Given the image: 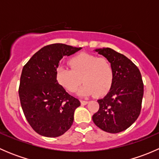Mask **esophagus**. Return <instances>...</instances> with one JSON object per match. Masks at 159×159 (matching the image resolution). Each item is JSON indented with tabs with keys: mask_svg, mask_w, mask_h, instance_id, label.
Wrapping results in <instances>:
<instances>
[{
	"mask_svg": "<svg viewBox=\"0 0 159 159\" xmlns=\"http://www.w3.org/2000/svg\"><path fill=\"white\" fill-rule=\"evenodd\" d=\"M81 105H87L88 103H89V102H88V101L81 100Z\"/></svg>",
	"mask_w": 159,
	"mask_h": 159,
	"instance_id": "esophagus-1",
	"label": "esophagus"
}]
</instances>
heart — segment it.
Masks as SVG:
<instances>
[{
  "label": "heart",
  "mask_w": 159,
  "mask_h": 159,
  "mask_svg": "<svg viewBox=\"0 0 159 159\" xmlns=\"http://www.w3.org/2000/svg\"><path fill=\"white\" fill-rule=\"evenodd\" d=\"M68 64L70 68L57 67L55 78L58 84L70 92L78 90L81 80L84 84L78 91L81 96L91 95L94 93L98 96L103 95L111 88L114 70L105 57L81 53L70 58Z\"/></svg>",
  "instance_id": "heart-1"
}]
</instances>
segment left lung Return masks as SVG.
I'll return each instance as SVG.
<instances>
[{"instance_id":"left-lung-1","label":"left lung","mask_w":159,"mask_h":159,"mask_svg":"<svg viewBox=\"0 0 159 159\" xmlns=\"http://www.w3.org/2000/svg\"><path fill=\"white\" fill-rule=\"evenodd\" d=\"M95 51L106 57L112 65L114 81L107 95L98 100L99 109L92 120L106 132H121L129 128L140 115L144 94L142 75L124 54L109 48Z\"/></svg>"}]
</instances>
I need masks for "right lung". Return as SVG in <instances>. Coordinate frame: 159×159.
<instances>
[{"label": "right lung", "mask_w": 159, "mask_h": 159, "mask_svg": "<svg viewBox=\"0 0 159 159\" xmlns=\"http://www.w3.org/2000/svg\"><path fill=\"white\" fill-rule=\"evenodd\" d=\"M64 44L44 46L24 66L18 93L27 121L38 134L55 138L71 127L74 112L81 105L55 78L61 59L81 50Z\"/></svg>", "instance_id": "right-lung-1"}]
</instances>
